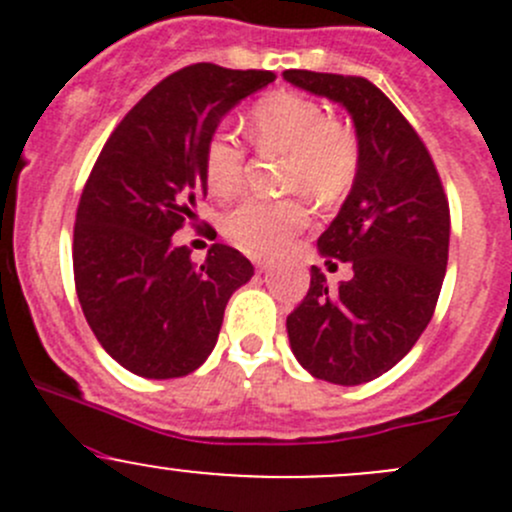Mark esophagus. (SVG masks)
<instances>
[{
  "instance_id": "34e87169",
  "label": "esophagus",
  "mask_w": 512,
  "mask_h": 512,
  "mask_svg": "<svg viewBox=\"0 0 512 512\" xmlns=\"http://www.w3.org/2000/svg\"><path fill=\"white\" fill-rule=\"evenodd\" d=\"M252 262H255V267L260 272H267L272 267V260H267V257H252Z\"/></svg>"
}]
</instances>
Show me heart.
<instances>
[{
	"mask_svg": "<svg viewBox=\"0 0 512 512\" xmlns=\"http://www.w3.org/2000/svg\"><path fill=\"white\" fill-rule=\"evenodd\" d=\"M252 141L260 151L285 153V185L322 203L342 198L359 170V141L319 101L299 94H272L252 111ZM208 188L218 198L237 193L245 180V148L227 128H218L203 151ZM309 223L299 198H247L225 215V235L252 255L282 250Z\"/></svg>",
	"mask_w": 512,
	"mask_h": 512,
	"instance_id": "obj_1",
	"label": "heart"
}]
</instances>
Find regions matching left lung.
<instances>
[{
  "label": "left lung",
  "mask_w": 512,
  "mask_h": 512,
  "mask_svg": "<svg viewBox=\"0 0 512 512\" xmlns=\"http://www.w3.org/2000/svg\"><path fill=\"white\" fill-rule=\"evenodd\" d=\"M282 79L339 103L359 141L352 190L317 240L327 265L349 262L354 277L329 287L312 267L307 297L287 317L289 347L314 379L366 384L431 322L448 265V200L418 133L371 81L299 69Z\"/></svg>",
  "instance_id": "8db88e82"
}]
</instances>
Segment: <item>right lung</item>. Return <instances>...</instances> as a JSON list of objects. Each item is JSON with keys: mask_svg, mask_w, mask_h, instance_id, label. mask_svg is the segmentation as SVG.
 Listing matches in <instances>:
<instances>
[{"mask_svg": "<svg viewBox=\"0 0 512 512\" xmlns=\"http://www.w3.org/2000/svg\"><path fill=\"white\" fill-rule=\"evenodd\" d=\"M272 81V71L215 64L175 71L126 113L86 180L74 227L76 294L98 344L131 374L178 379L203 366L227 299L255 275L220 242L198 267L173 235L208 195V138Z\"/></svg>", "mask_w": 512, "mask_h": 512, "instance_id": "1", "label": "right lung"}]
</instances>
